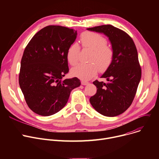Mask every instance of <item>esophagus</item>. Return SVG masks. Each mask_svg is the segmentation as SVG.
Listing matches in <instances>:
<instances>
[{
  "instance_id": "esophagus-1",
  "label": "esophagus",
  "mask_w": 159,
  "mask_h": 159,
  "mask_svg": "<svg viewBox=\"0 0 159 159\" xmlns=\"http://www.w3.org/2000/svg\"><path fill=\"white\" fill-rule=\"evenodd\" d=\"M81 84H82V85L86 86V85H88V84H89V82H87V81H85V80H82V81H81Z\"/></svg>"
}]
</instances>
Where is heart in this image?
<instances>
[{
    "label": "heart",
    "mask_w": 159,
    "mask_h": 159,
    "mask_svg": "<svg viewBox=\"0 0 159 159\" xmlns=\"http://www.w3.org/2000/svg\"><path fill=\"white\" fill-rule=\"evenodd\" d=\"M82 47L91 50L88 64H79L71 69V74L82 80H89L97 73L98 68L105 71L111 64L114 52L107 44L106 39L99 33L86 31L80 36ZM80 46L73 43L68 49L66 58L68 62L74 66L79 61Z\"/></svg>",
    "instance_id": "1"
}]
</instances>
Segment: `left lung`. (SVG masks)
Listing matches in <instances>:
<instances>
[{
    "mask_svg": "<svg viewBox=\"0 0 159 159\" xmlns=\"http://www.w3.org/2000/svg\"><path fill=\"white\" fill-rule=\"evenodd\" d=\"M88 30L102 33L109 38L114 52L113 59L102 75L107 83L97 80L93 83L97 90L89 101L94 109L104 116L122 114L131 106L141 78L137 50L131 37L112 25L89 28Z\"/></svg>",
    "mask_w": 159,
    "mask_h": 159,
    "instance_id": "obj_1",
    "label": "left lung"
}]
</instances>
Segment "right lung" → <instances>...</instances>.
Returning a JSON list of instances; mask_svg holds the SVG:
<instances>
[{
  "instance_id": "1",
  "label": "right lung",
  "mask_w": 159,
  "mask_h": 159,
  "mask_svg": "<svg viewBox=\"0 0 159 159\" xmlns=\"http://www.w3.org/2000/svg\"><path fill=\"white\" fill-rule=\"evenodd\" d=\"M77 32L61 26H48L33 37L21 59L19 82L28 107L49 116L59 111L71 91L80 85L77 77L62 80L69 71L66 54Z\"/></svg>"
}]
</instances>
